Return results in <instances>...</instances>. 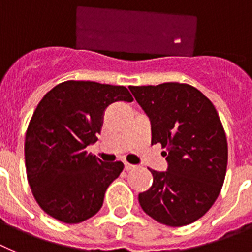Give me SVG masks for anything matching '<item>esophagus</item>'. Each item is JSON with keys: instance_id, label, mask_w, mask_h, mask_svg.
Returning <instances> with one entry per match:
<instances>
[{"instance_id": "esophagus-1", "label": "esophagus", "mask_w": 252, "mask_h": 252, "mask_svg": "<svg viewBox=\"0 0 252 252\" xmlns=\"http://www.w3.org/2000/svg\"><path fill=\"white\" fill-rule=\"evenodd\" d=\"M134 168V165L133 164H129V163H124V169L126 171H130V169Z\"/></svg>"}]
</instances>
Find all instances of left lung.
Wrapping results in <instances>:
<instances>
[{
  "label": "left lung",
  "instance_id": "obj_1",
  "mask_svg": "<svg viewBox=\"0 0 252 252\" xmlns=\"http://www.w3.org/2000/svg\"><path fill=\"white\" fill-rule=\"evenodd\" d=\"M160 143L165 172L149 168L153 183L138 196L140 207L163 225H189L212 207L227 168V139L216 108L188 84L129 87Z\"/></svg>",
  "mask_w": 252,
  "mask_h": 252
}]
</instances>
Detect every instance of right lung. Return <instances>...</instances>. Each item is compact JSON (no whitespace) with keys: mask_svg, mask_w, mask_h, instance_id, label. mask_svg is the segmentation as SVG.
I'll return each instance as SVG.
<instances>
[{"mask_svg":"<svg viewBox=\"0 0 252 252\" xmlns=\"http://www.w3.org/2000/svg\"><path fill=\"white\" fill-rule=\"evenodd\" d=\"M115 101L133 98L121 85L69 80L46 93L33 112L25 139L27 180L38 206L59 221L94 216L123 171L122 162L104 163L87 152Z\"/></svg>","mask_w":252,"mask_h":252,"instance_id":"add662e5","label":"right lung"}]
</instances>
